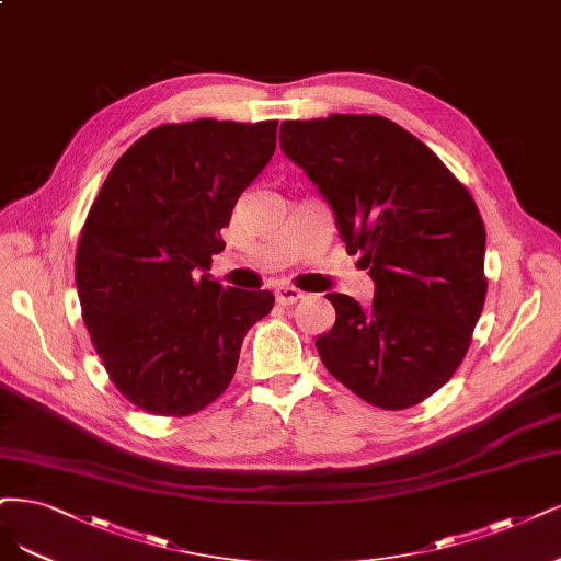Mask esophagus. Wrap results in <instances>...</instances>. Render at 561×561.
Segmentation results:
<instances>
[{
    "instance_id": "34e87169",
    "label": "esophagus",
    "mask_w": 561,
    "mask_h": 561,
    "mask_svg": "<svg viewBox=\"0 0 561 561\" xmlns=\"http://www.w3.org/2000/svg\"><path fill=\"white\" fill-rule=\"evenodd\" d=\"M299 299H304V293H301V289L293 287V285H283V287L276 289V301H278L280 306L297 304Z\"/></svg>"
}]
</instances>
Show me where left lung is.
Here are the masks:
<instances>
[{
	"instance_id": "8db88e82",
	"label": "left lung",
	"mask_w": 561,
	"mask_h": 561,
	"mask_svg": "<svg viewBox=\"0 0 561 561\" xmlns=\"http://www.w3.org/2000/svg\"><path fill=\"white\" fill-rule=\"evenodd\" d=\"M280 148L332 206L347 253L376 283L371 306L332 293L322 364L378 409H411L465 359L488 295L485 225L469 190L382 115L285 121Z\"/></svg>"
}]
</instances>
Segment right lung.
<instances>
[{"mask_svg":"<svg viewBox=\"0 0 561 561\" xmlns=\"http://www.w3.org/2000/svg\"><path fill=\"white\" fill-rule=\"evenodd\" d=\"M278 121L202 118L150 129L113 164L76 250V289L96 355L125 399L192 415L234 378L245 332L274 308L268 289L222 287L241 192L276 150Z\"/></svg>","mask_w":561,"mask_h":561,"instance_id":"1","label":"right lung"}]
</instances>
